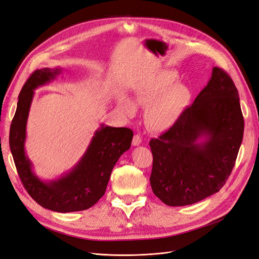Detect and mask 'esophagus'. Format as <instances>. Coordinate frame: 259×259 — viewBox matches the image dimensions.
Returning a JSON list of instances; mask_svg holds the SVG:
<instances>
[{"mask_svg": "<svg viewBox=\"0 0 259 259\" xmlns=\"http://www.w3.org/2000/svg\"><path fill=\"white\" fill-rule=\"evenodd\" d=\"M142 143V138L141 136L139 135H136L135 137H133V140H132V145L133 146H139Z\"/></svg>", "mask_w": 259, "mask_h": 259, "instance_id": "obj_1", "label": "esophagus"}]
</instances>
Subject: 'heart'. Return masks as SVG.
<instances>
[{
    "mask_svg": "<svg viewBox=\"0 0 259 259\" xmlns=\"http://www.w3.org/2000/svg\"><path fill=\"white\" fill-rule=\"evenodd\" d=\"M176 80L174 73L157 71L144 76L133 89V100L146 108L145 122L152 131L170 129L191 101L188 86L175 83ZM118 105L127 116L136 113V105L128 98L120 99Z\"/></svg>",
    "mask_w": 259,
    "mask_h": 259,
    "instance_id": "b5f03b06",
    "label": "heart"
}]
</instances>
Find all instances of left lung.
Masks as SVG:
<instances>
[{"mask_svg":"<svg viewBox=\"0 0 259 259\" xmlns=\"http://www.w3.org/2000/svg\"><path fill=\"white\" fill-rule=\"evenodd\" d=\"M243 130L234 81L213 67L193 104L173 127L149 142L152 192L168 206L192 205L219 192L234 168ZM202 137L205 141L199 143Z\"/></svg>","mask_w":259,"mask_h":259,"instance_id":"8db88e82","label":"left lung"}]
</instances>
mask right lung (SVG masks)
I'll return each mask as SVG.
<instances>
[{"mask_svg":"<svg viewBox=\"0 0 259 259\" xmlns=\"http://www.w3.org/2000/svg\"><path fill=\"white\" fill-rule=\"evenodd\" d=\"M61 71V68L38 69L26 80L11 124L9 147L21 183L35 202L52 211L73 212L91 208L103 196L114 165L131 146L133 132L129 128L101 124L84 156L69 173L49 183L38 178L24 150L28 111L34 90L55 79Z\"/></svg>","mask_w":259,"mask_h":259,"instance_id":"obj_1","label":"right lung"}]
</instances>
